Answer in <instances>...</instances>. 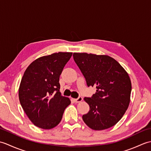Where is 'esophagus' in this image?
I'll return each instance as SVG.
<instances>
[{
  "instance_id": "1",
  "label": "esophagus",
  "mask_w": 151,
  "mask_h": 151,
  "mask_svg": "<svg viewBox=\"0 0 151 151\" xmlns=\"http://www.w3.org/2000/svg\"><path fill=\"white\" fill-rule=\"evenodd\" d=\"M82 100H83V99L82 97H78L77 99H74V101H75V102H80L82 101Z\"/></svg>"
}]
</instances>
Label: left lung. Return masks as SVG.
I'll return each mask as SVG.
<instances>
[{
  "label": "left lung",
  "mask_w": 151,
  "mask_h": 151,
  "mask_svg": "<svg viewBox=\"0 0 151 151\" xmlns=\"http://www.w3.org/2000/svg\"><path fill=\"white\" fill-rule=\"evenodd\" d=\"M88 87H96L91 97H85L89 106L82 119L93 130L114 126L123 116L130 103L132 84L129 75L116 60L106 55L73 53Z\"/></svg>",
  "instance_id": "left-lung-1"
}]
</instances>
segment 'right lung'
Here are the masks:
<instances>
[{
	"mask_svg": "<svg viewBox=\"0 0 151 151\" xmlns=\"http://www.w3.org/2000/svg\"><path fill=\"white\" fill-rule=\"evenodd\" d=\"M72 52L54 53L36 60L21 79L19 98L29 119L36 127L51 129L62 120L69 98L60 92V76Z\"/></svg>",
	"mask_w": 151,
	"mask_h": 151,
	"instance_id": "1",
	"label": "right lung"
}]
</instances>
